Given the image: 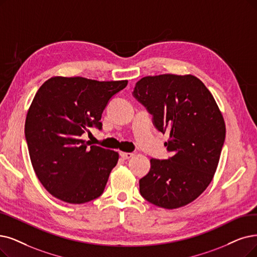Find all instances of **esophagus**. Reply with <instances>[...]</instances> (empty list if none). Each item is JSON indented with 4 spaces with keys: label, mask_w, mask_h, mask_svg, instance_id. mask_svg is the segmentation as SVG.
I'll return each instance as SVG.
<instances>
[{
    "label": "esophagus",
    "mask_w": 257,
    "mask_h": 257,
    "mask_svg": "<svg viewBox=\"0 0 257 257\" xmlns=\"http://www.w3.org/2000/svg\"><path fill=\"white\" fill-rule=\"evenodd\" d=\"M120 156L123 159H130L131 157H133V153H125V152H120Z\"/></svg>",
    "instance_id": "obj_1"
}]
</instances>
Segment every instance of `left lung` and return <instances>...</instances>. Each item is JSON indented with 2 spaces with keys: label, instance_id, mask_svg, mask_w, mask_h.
<instances>
[{
  "label": "left lung",
  "instance_id": "left-lung-1",
  "mask_svg": "<svg viewBox=\"0 0 257 257\" xmlns=\"http://www.w3.org/2000/svg\"><path fill=\"white\" fill-rule=\"evenodd\" d=\"M133 96L152 115L153 124L170 133L168 159H151L139 180L141 196L164 209H177L196 199L216 172L225 125L212 94L192 75H160L139 80Z\"/></svg>",
  "mask_w": 257,
  "mask_h": 257
}]
</instances>
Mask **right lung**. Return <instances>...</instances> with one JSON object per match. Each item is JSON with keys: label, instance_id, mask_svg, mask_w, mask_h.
Listing matches in <instances>:
<instances>
[{"label": "right lung", "instance_id": "right-lung-1", "mask_svg": "<svg viewBox=\"0 0 257 257\" xmlns=\"http://www.w3.org/2000/svg\"><path fill=\"white\" fill-rule=\"evenodd\" d=\"M127 81L99 82L54 77L39 88L25 122V139L36 175L60 200L85 203L101 196L117 152L81 139L90 127L102 130V112Z\"/></svg>", "mask_w": 257, "mask_h": 257}]
</instances>
